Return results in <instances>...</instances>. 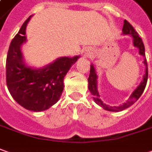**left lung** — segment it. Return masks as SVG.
<instances>
[{
  "instance_id": "1",
  "label": "left lung",
  "mask_w": 152,
  "mask_h": 152,
  "mask_svg": "<svg viewBox=\"0 0 152 152\" xmlns=\"http://www.w3.org/2000/svg\"><path fill=\"white\" fill-rule=\"evenodd\" d=\"M122 31H123V35H130L133 37V45L139 49V54L145 57V46L143 44V41L141 40V37H139L138 33L135 31V29L133 28L132 26L126 20H124ZM143 63L145 65V73L143 76V80L141 82V84L137 86V89L135 90L132 94L131 95V96L129 97L127 102L119 106H109L108 105H106L105 103H103V102L100 99V95L98 93L97 91V76L96 73L95 67L91 64V70H90L89 78H88V88H89V91H91V95L93 96L95 102L100 106H102L103 109L109 111H123L125 109H126L127 107L132 106V104H134L140 98L141 94L143 93V91L145 88V86H146V82H147L148 68H147V61H146L145 58L144 59Z\"/></svg>"
}]
</instances>
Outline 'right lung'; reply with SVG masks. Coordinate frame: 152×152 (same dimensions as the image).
Segmentation results:
<instances>
[{
  "mask_svg": "<svg viewBox=\"0 0 152 152\" xmlns=\"http://www.w3.org/2000/svg\"><path fill=\"white\" fill-rule=\"evenodd\" d=\"M25 21L18 34L11 41L7 57V85L11 96L26 110L42 111L58 102L64 89V77L79 56L60 57L40 69L26 65L20 50L26 42Z\"/></svg>",
  "mask_w": 152,
  "mask_h": 152,
  "instance_id": "right-lung-1",
  "label": "right lung"
}]
</instances>
